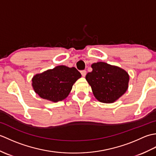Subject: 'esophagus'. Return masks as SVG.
<instances>
[{
  "label": "esophagus",
  "mask_w": 156,
  "mask_h": 156,
  "mask_svg": "<svg viewBox=\"0 0 156 156\" xmlns=\"http://www.w3.org/2000/svg\"><path fill=\"white\" fill-rule=\"evenodd\" d=\"M80 72H81L82 76H83V77H84V76L87 75V71H86V70H82Z\"/></svg>",
  "instance_id": "obj_1"
}]
</instances>
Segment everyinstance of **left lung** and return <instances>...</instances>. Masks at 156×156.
Instances as JSON below:
<instances>
[{"instance_id": "8db88e82", "label": "left lung", "mask_w": 156, "mask_h": 156, "mask_svg": "<svg viewBox=\"0 0 156 156\" xmlns=\"http://www.w3.org/2000/svg\"><path fill=\"white\" fill-rule=\"evenodd\" d=\"M86 76L94 97L104 103H112L123 95L129 87V75L125 69L99 62L91 65Z\"/></svg>"}]
</instances>
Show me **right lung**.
I'll list each match as a JSON object with an SVG mask.
<instances>
[{
	"instance_id": "obj_1",
	"label": "right lung",
	"mask_w": 156,
	"mask_h": 156,
	"mask_svg": "<svg viewBox=\"0 0 156 156\" xmlns=\"http://www.w3.org/2000/svg\"><path fill=\"white\" fill-rule=\"evenodd\" d=\"M80 78L81 74L74 67L58 66L35 74L32 78V87L41 98L56 102L68 97Z\"/></svg>"
}]
</instances>
